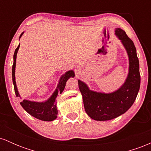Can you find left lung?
<instances>
[{
    "mask_svg": "<svg viewBox=\"0 0 151 151\" xmlns=\"http://www.w3.org/2000/svg\"><path fill=\"white\" fill-rule=\"evenodd\" d=\"M115 32L129 58V75L124 85L113 93H99L89 90L84 82L78 80L84 109L93 120H111L125 113L134 103L140 89L139 61L134 43L121 28H116Z\"/></svg>",
    "mask_w": 151,
    "mask_h": 151,
    "instance_id": "1",
    "label": "left lung"
}]
</instances>
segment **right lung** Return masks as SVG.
Segmentation results:
<instances>
[{"label": "right lung", "instance_id": "obj_1", "mask_svg": "<svg viewBox=\"0 0 151 151\" xmlns=\"http://www.w3.org/2000/svg\"><path fill=\"white\" fill-rule=\"evenodd\" d=\"M23 32L20 35V37H21L22 35ZM20 47V45L18 46L15 50L14 55H13V69H12V77H13V85H14V89L15 93L16 96H20L19 93L18 91V89H17L16 84H15V63H16V56L18 50ZM74 73L72 70L69 71V72H66V73L62 75V77L60 78V81H59V84L58 86V88L55 90V91L52 95L47 101L45 102H34V101H30L27 100H23V101L20 102V105L22 106L26 111L31 116H34L36 119H40L42 121H51L55 120L57 118V115H58V109H57V105H56V99L57 96L59 93H61L63 91L65 87L66 81L68 80L70 77H74Z\"/></svg>", "mask_w": 151, "mask_h": 151}]
</instances>
